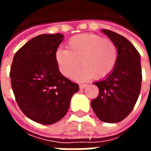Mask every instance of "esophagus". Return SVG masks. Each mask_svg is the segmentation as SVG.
Wrapping results in <instances>:
<instances>
[{
    "instance_id": "34e87169",
    "label": "esophagus",
    "mask_w": 151,
    "mask_h": 151,
    "mask_svg": "<svg viewBox=\"0 0 151 151\" xmlns=\"http://www.w3.org/2000/svg\"><path fill=\"white\" fill-rule=\"evenodd\" d=\"M86 86V84H80V85H79V88L84 89Z\"/></svg>"
}]
</instances>
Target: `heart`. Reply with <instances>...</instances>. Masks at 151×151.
<instances>
[{"label": "heart", "instance_id": "obj_1", "mask_svg": "<svg viewBox=\"0 0 151 151\" xmlns=\"http://www.w3.org/2000/svg\"><path fill=\"white\" fill-rule=\"evenodd\" d=\"M55 60L60 73L68 78H73L82 65V69L75 77L77 80L85 81L93 77L101 80L114 71L118 61V50L110 39L86 33L69 39L67 49L56 50Z\"/></svg>", "mask_w": 151, "mask_h": 151}]
</instances>
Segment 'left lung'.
I'll list each match as a JSON object with an SVG mask.
<instances>
[{"instance_id": "8db88e82", "label": "left lung", "mask_w": 151, "mask_h": 151, "mask_svg": "<svg viewBox=\"0 0 151 151\" xmlns=\"http://www.w3.org/2000/svg\"><path fill=\"white\" fill-rule=\"evenodd\" d=\"M103 32L116 43L118 61L110 75L94 83L99 92L91 104L99 120L117 123L129 116L139 96L142 79L141 57L126 38L108 30H103Z\"/></svg>"}]
</instances>
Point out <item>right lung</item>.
<instances>
[{
    "instance_id": "add662e5",
    "label": "right lung",
    "mask_w": 151,
    "mask_h": 151,
    "mask_svg": "<svg viewBox=\"0 0 151 151\" xmlns=\"http://www.w3.org/2000/svg\"><path fill=\"white\" fill-rule=\"evenodd\" d=\"M64 35H40L15 53L9 76L15 99L31 120L52 124L65 116L79 86L60 73L55 52Z\"/></svg>"
}]
</instances>
